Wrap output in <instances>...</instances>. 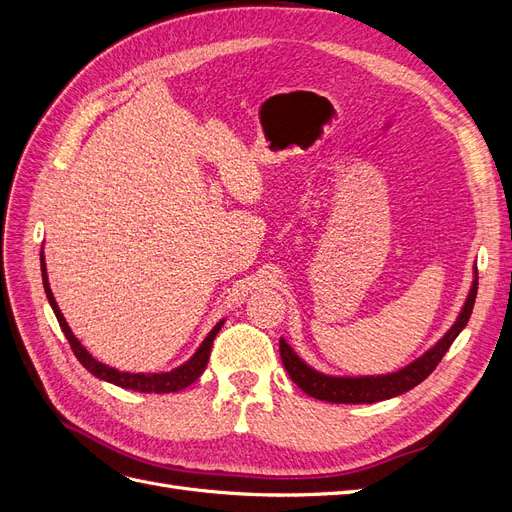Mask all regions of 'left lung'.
Listing matches in <instances>:
<instances>
[{"label": "left lung", "instance_id": "obj_1", "mask_svg": "<svg viewBox=\"0 0 512 512\" xmlns=\"http://www.w3.org/2000/svg\"><path fill=\"white\" fill-rule=\"evenodd\" d=\"M477 290H479V277H474L470 294L466 298V305L460 317H457V322L430 351H426L424 356L415 360L413 364H409L407 368L398 370V373L381 375V377H328L309 368L294 354L292 347L284 339H279L281 362H284L290 379L301 387L305 394L317 400L337 402V404H373V402L400 396L404 392L413 390V387L419 385L426 377H430V373L438 366V362L443 360V356L449 351L457 334L464 330V326L470 320L474 301H477Z\"/></svg>", "mask_w": 512, "mask_h": 512}]
</instances>
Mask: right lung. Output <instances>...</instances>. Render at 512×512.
Instances as JSON below:
<instances>
[{
    "mask_svg": "<svg viewBox=\"0 0 512 512\" xmlns=\"http://www.w3.org/2000/svg\"><path fill=\"white\" fill-rule=\"evenodd\" d=\"M42 281H44V290H46V296H48V303L52 307V311H55L57 320H59V326L61 330L65 332V337L69 341V345H72V351L76 354V358L80 360V364L88 370V373H93L95 377L103 379V381H110L118 387H125V390H133V392H144V394H169V392H180L184 390V387H188L190 383H195L201 373L207 366V360H209V351H211V345H214V339L216 334L220 332L222 324H216L214 330H211L207 334V339L203 341V345L197 349V354L192 356L186 364H182L180 368L171 370V373H154V375H144V373H120V370L112 368V366H105L101 362H97L88 351L80 345V341L74 337V332L69 330L65 317L55 301V296H52V290L48 286V275H46V262H44V254H42Z\"/></svg>",
    "mask_w": 512,
    "mask_h": 512,
    "instance_id": "1",
    "label": "right lung"
}]
</instances>
